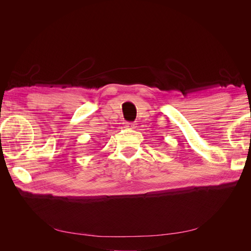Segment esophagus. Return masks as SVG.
Here are the masks:
<instances>
[{"mask_svg": "<svg viewBox=\"0 0 251 251\" xmlns=\"http://www.w3.org/2000/svg\"><path fill=\"white\" fill-rule=\"evenodd\" d=\"M125 127L128 128V130H132V128H135L136 127V124H133V123H126L125 125Z\"/></svg>", "mask_w": 251, "mask_h": 251, "instance_id": "34e87169", "label": "esophagus"}]
</instances>
